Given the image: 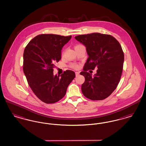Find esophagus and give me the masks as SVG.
Wrapping results in <instances>:
<instances>
[{
	"label": "esophagus",
	"mask_w": 146,
	"mask_h": 146,
	"mask_svg": "<svg viewBox=\"0 0 146 146\" xmlns=\"http://www.w3.org/2000/svg\"><path fill=\"white\" fill-rule=\"evenodd\" d=\"M79 75V72H76V76H78Z\"/></svg>",
	"instance_id": "obj_1"
}]
</instances>
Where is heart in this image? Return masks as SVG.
<instances>
[{"mask_svg": "<svg viewBox=\"0 0 146 146\" xmlns=\"http://www.w3.org/2000/svg\"><path fill=\"white\" fill-rule=\"evenodd\" d=\"M79 45H77L75 47H76V46H79ZM64 52H65V51L64 50L62 52V55H64ZM70 67L72 68H74V69H78L79 68V66L78 64H76V63H73V64H72L70 65Z\"/></svg>", "mask_w": 146, "mask_h": 146, "instance_id": "heart-1", "label": "heart"}]
</instances>
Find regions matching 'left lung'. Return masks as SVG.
<instances>
[{
	"label": "left lung",
	"instance_id": "left-lung-1",
	"mask_svg": "<svg viewBox=\"0 0 146 146\" xmlns=\"http://www.w3.org/2000/svg\"><path fill=\"white\" fill-rule=\"evenodd\" d=\"M75 39L86 47L89 57L80 74L85 77L82 85L84 95L91 100H102L108 97L120 82L124 55L118 40L111 35L93 33L79 35ZM97 67L94 76L88 70Z\"/></svg>",
	"mask_w": 146,
	"mask_h": 146
}]
</instances>
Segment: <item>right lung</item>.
<instances>
[{
	"label": "right lung",
	"mask_w": 146,
	"mask_h": 146,
	"mask_svg": "<svg viewBox=\"0 0 146 146\" xmlns=\"http://www.w3.org/2000/svg\"><path fill=\"white\" fill-rule=\"evenodd\" d=\"M71 38L72 35H38L25 49L23 72L32 90L44 103L54 104L62 99L76 76L70 70L64 71L60 77L53 73L54 63L61 60L63 46Z\"/></svg>",
	"instance_id": "right-lung-1"
}]
</instances>
